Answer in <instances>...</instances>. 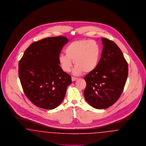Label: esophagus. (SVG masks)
I'll return each mask as SVG.
<instances>
[{
	"instance_id": "obj_1",
	"label": "esophagus",
	"mask_w": 146,
	"mask_h": 146,
	"mask_svg": "<svg viewBox=\"0 0 146 146\" xmlns=\"http://www.w3.org/2000/svg\"><path fill=\"white\" fill-rule=\"evenodd\" d=\"M71 80H72V81H76V80H77V78H76V77H71Z\"/></svg>"
}]
</instances>
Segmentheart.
I'll return each mask as SVG.
<instances>
[{
  "label": "heart",
  "mask_w": 146,
  "mask_h": 146,
  "mask_svg": "<svg viewBox=\"0 0 146 146\" xmlns=\"http://www.w3.org/2000/svg\"><path fill=\"white\" fill-rule=\"evenodd\" d=\"M65 54H60L58 60L65 72H69L72 60L76 64L73 70L74 75L81 74L83 71L91 72L95 69L100 61V48L95 40L81 39L70 43L65 49Z\"/></svg>",
  "instance_id": "1"
}]
</instances>
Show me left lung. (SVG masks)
Segmentation results:
<instances>
[{"mask_svg":"<svg viewBox=\"0 0 146 146\" xmlns=\"http://www.w3.org/2000/svg\"><path fill=\"white\" fill-rule=\"evenodd\" d=\"M103 51L97 68L84 77V98L98 109L110 107L120 97L128 76V65L120 49L102 38Z\"/></svg>","mask_w":146,"mask_h":146,"instance_id":"left-lung-1","label":"left lung"}]
</instances>
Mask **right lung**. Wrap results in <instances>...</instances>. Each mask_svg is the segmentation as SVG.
I'll use <instances>...</instances> for the list:
<instances>
[{
  "label": "right lung",
  "instance_id": "obj_1",
  "mask_svg": "<svg viewBox=\"0 0 146 146\" xmlns=\"http://www.w3.org/2000/svg\"><path fill=\"white\" fill-rule=\"evenodd\" d=\"M69 40L58 36L32 43L19 63V76L26 97L36 106L53 109L64 100L71 77L64 72L58 58Z\"/></svg>",
  "mask_w": 146,
  "mask_h": 146
}]
</instances>
